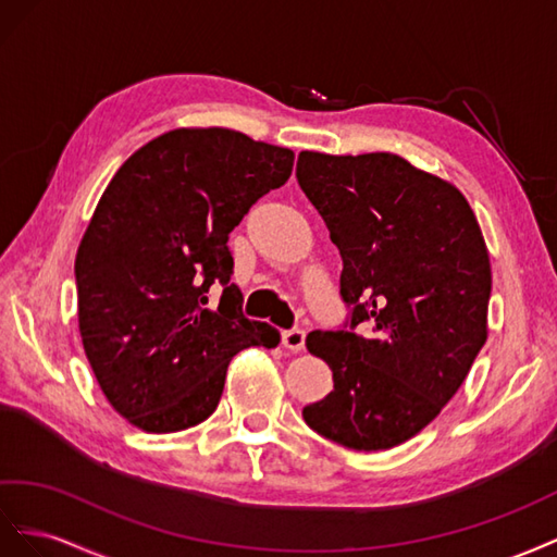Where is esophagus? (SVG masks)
Returning a JSON list of instances; mask_svg holds the SVG:
<instances>
[{
	"label": "esophagus",
	"instance_id": "1",
	"mask_svg": "<svg viewBox=\"0 0 557 557\" xmlns=\"http://www.w3.org/2000/svg\"><path fill=\"white\" fill-rule=\"evenodd\" d=\"M282 345L292 349V352H300L306 347V331L304 329H292L282 333Z\"/></svg>",
	"mask_w": 557,
	"mask_h": 557
}]
</instances>
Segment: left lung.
Masks as SVG:
<instances>
[{"instance_id": "obj_1", "label": "left lung", "mask_w": 557, "mask_h": 557, "mask_svg": "<svg viewBox=\"0 0 557 557\" xmlns=\"http://www.w3.org/2000/svg\"><path fill=\"white\" fill-rule=\"evenodd\" d=\"M296 177L341 251L349 326L373 322L369 338L308 333L333 392L304 420L345 448H394L438 416L487 341L481 226L459 188L396 153L300 151Z\"/></svg>"}]
</instances>
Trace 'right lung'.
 <instances>
[{
    "label": "right lung",
    "mask_w": 557,
    "mask_h": 557,
    "mask_svg": "<svg viewBox=\"0 0 557 557\" xmlns=\"http://www.w3.org/2000/svg\"><path fill=\"white\" fill-rule=\"evenodd\" d=\"M292 168V149L177 128L137 149L104 188L74 261L78 331L107 401L141 432L208 420L231 359L280 343L277 329L243 314L228 233ZM216 281L220 306L208 309Z\"/></svg>",
    "instance_id": "add662e5"
}]
</instances>
